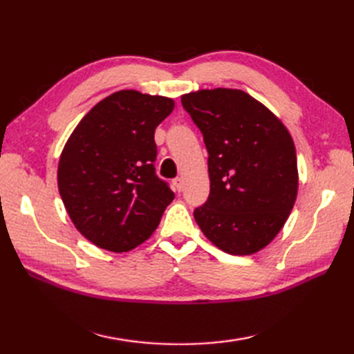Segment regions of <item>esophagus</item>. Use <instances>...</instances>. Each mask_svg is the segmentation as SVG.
I'll list each match as a JSON object with an SVG mask.
<instances>
[{
  "label": "esophagus",
  "mask_w": 354,
  "mask_h": 354,
  "mask_svg": "<svg viewBox=\"0 0 354 354\" xmlns=\"http://www.w3.org/2000/svg\"><path fill=\"white\" fill-rule=\"evenodd\" d=\"M173 184H175L178 192L184 190V179L183 178H175V179H173Z\"/></svg>",
  "instance_id": "34e87169"
}]
</instances>
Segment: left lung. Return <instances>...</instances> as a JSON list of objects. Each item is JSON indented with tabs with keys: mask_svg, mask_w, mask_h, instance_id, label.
<instances>
[{
	"mask_svg": "<svg viewBox=\"0 0 354 354\" xmlns=\"http://www.w3.org/2000/svg\"><path fill=\"white\" fill-rule=\"evenodd\" d=\"M208 152L209 196L194 209L205 237L232 255L270 243L298 193L297 153L286 126L240 89H201L181 97Z\"/></svg>",
	"mask_w": 354,
	"mask_h": 354,
	"instance_id": "8db88e82",
	"label": "left lung"
}]
</instances>
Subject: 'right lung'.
<instances>
[{"label": "right lung", "instance_id": "1", "mask_svg": "<svg viewBox=\"0 0 354 354\" xmlns=\"http://www.w3.org/2000/svg\"><path fill=\"white\" fill-rule=\"evenodd\" d=\"M173 108L169 97L123 89L97 103L66 141L59 193L74 227L102 250L141 245L175 198L153 165L155 129Z\"/></svg>", "mask_w": 354, "mask_h": 354}]
</instances>
